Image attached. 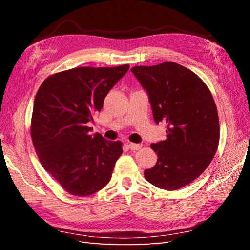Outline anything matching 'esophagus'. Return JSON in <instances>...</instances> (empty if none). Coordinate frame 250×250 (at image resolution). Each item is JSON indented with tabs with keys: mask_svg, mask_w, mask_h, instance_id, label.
I'll use <instances>...</instances> for the list:
<instances>
[{
	"mask_svg": "<svg viewBox=\"0 0 250 250\" xmlns=\"http://www.w3.org/2000/svg\"><path fill=\"white\" fill-rule=\"evenodd\" d=\"M129 148L131 150H139L142 148V145L141 144H134V143H130Z\"/></svg>",
	"mask_w": 250,
	"mask_h": 250,
	"instance_id": "1",
	"label": "esophagus"
}]
</instances>
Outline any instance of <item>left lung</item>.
<instances>
[{"label":"left lung","mask_w":250,"mask_h":250,"mask_svg":"<svg viewBox=\"0 0 250 250\" xmlns=\"http://www.w3.org/2000/svg\"><path fill=\"white\" fill-rule=\"evenodd\" d=\"M131 72L148 93L156 124H167V140L151 144L158 160L145 169V178L161 189L183 188L205 171L218 148L213 95L196 74L175 62L134 66Z\"/></svg>","instance_id":"left-lung-1"}]
</instances>
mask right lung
<instances>
[{
    "label": "right lung",
    "mask_w": 250,
    "mask_h": 250,
    "mask_svg": "<svg viewBox=\"0 0 250 250\" xmlns=\"http://www.w3.org/2000/svg\"><path fill=\"white\" fill-rule=\"evenodd\" d=\"M129 67L63 71L46 78L35 95L32 142L42 166L70 194L91 195L109 182L122 143L91 134L87 124Z\"/></svg>",
    "instance_id": "obj_1"
}]
</instances>
